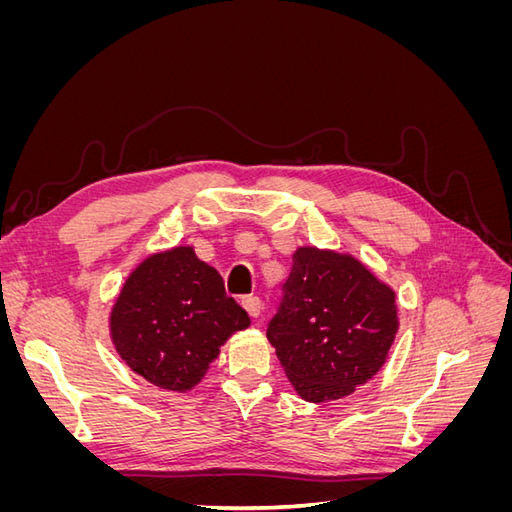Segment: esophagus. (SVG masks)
Segmentation results:
<instances>
[{
    "mask_svg": "<svg viewBox=\"0 0 512 512\" xmlns=\"http://www.w3.org/2000/svg\"><path fill=\"white\" fill-rule=\"evenodd\" d=\"M241 305L247 314H250V318H258L260 316V309H262V303L258 297H243L241 299Z\"/></svg>",
    "mask_w": 512,
    "mask_h": 512,
    "instance_id": "obj_1",
    "label": "esophagus"
}]
</instances>
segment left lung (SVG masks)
Wrapping results in <instances>:
<instances>
[{
  "mask_svg": "<svg viewBox=\"0 0 512 512\" xmlns=\"http://www.w3.org/2000/svg\"><path fill=\"white\" fill-rule=\"evenodd\" d=\"M267 337L305 401L327 404L374 378L399 329L395 290L361 260L299 247Z\"/></svg>",
  "mask_w": 512,
  "mask_h": 512,
  "instance_id": "1",
  "label": "left lung"
}]
</instances>
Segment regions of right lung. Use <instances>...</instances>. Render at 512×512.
<instances>
[{
	"mask_svg": "<svg viewBox=\"0 0 512 512\" xmlns=\"http://www.w3.org/2000/svg\"><path fill=\"white\" fill-rule=\"evenodd\" d=\"M250 327L226 297L213 267L192 245L151 254L123 284L111 312V339L134 374L185 393L205 378L226 339Z\"/></svg>",
	"mask_w": 512,
	"mask_h": 512,
	"instance_id": "1",
	"label": "right lung"
}]
</instances>
